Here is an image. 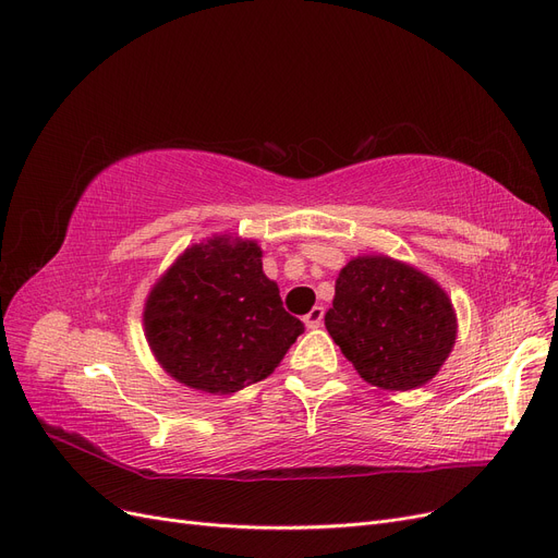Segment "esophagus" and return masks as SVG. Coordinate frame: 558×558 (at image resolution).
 Listing matches in <instances>:
<instances>
[{"mask_svg":"<svg viewBox=\"0 0 558 558\" xmlns=\"http://www.w3.org/2000/svg\"><path fill=\"white\" fill-rule=\"evenodd\" d=\"M303 322H305V326H307L310 330L319 328V326L324 324V307H322V305H314V307L305 314Z\"/></svg>","mask_w":558,"mask_h":558,"instance_id":"esophagus-1","label":"esophagus"}]
</instances>
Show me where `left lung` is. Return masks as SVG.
Wrapping results in <instances>:
<instances>
[{
    "label": "left lung",
    "mask_w": 558,
    "mask_h": 558,
    "mask_svg": "<svg viewBox=\"0 0 558 558\" xmlns=\"http://www.w3.org/2000/svg\"><path fill=\"white\" fill-rule=\"evenodd\" d=\"M326 328L362 378L405 392L440 372L458 324L438 282L387 255H362L339 271Z\"/></svg>",
    "instance_id": "left-lung-1"
}]
</instances>
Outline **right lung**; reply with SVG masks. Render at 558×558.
Wrapping results in <instances>:
<instances>
[{"label":"right lung","mask_w":558,"mask_h":558,"mask_svg":"<svg viewBox=\"0 0 558 558\" xmlns=\"http://www.w3.org/2000/svg\"><path fill=\"white\" fill-rule=\"evenodd\" d=\"M143 326L159 365L209 395L274 374L305 330L264 276L255 241L226 234L175 259L145 301Z\"/></svg>","instance_id":"right-lung-1"}]
</instances>
